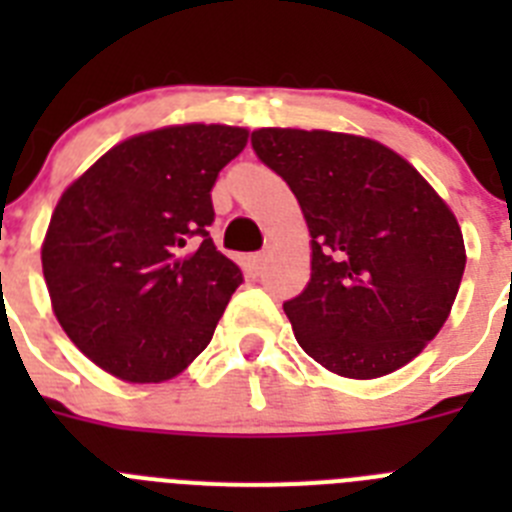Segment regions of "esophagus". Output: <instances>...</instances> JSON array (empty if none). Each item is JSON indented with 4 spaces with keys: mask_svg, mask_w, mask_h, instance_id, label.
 <instances>
[{
    "mask_svg": "<svg viewBox=\"0 0 512 512\" xmlns=\"http://www.w3.org/2000/svg\"><path fill=\"white\" fill-rule=\"evenodd\" d=\"M266 259H269V251H259V253H253V264L256 266H261V264H266Z\"/></svg>",
    "mask_w": 512,
    "mask_h": 512,
    "instance_id": "esophagus-1",
    "label": "esophagus"
}]
</instances>
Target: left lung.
Masks as SVG:
<instances>
[{
  "label": "left lung",
  "mask_w": 512,
  "mask_h": 512,
  "mask_svg": "<svg viewBox=\"0 0 512 512\" xmlns=\"http://www.w3.org/2000/svg\"><path fill=\"white\" fill-rule=\"evenodd\" d=\"M251 146L295 192L312 235L310 282L284 302L300 346L351 379L415 359L449 318L464 277L454 212L377 140L261 128Z\"/></svg>",
  "instance_id": "obj_1"
}]
</instances>
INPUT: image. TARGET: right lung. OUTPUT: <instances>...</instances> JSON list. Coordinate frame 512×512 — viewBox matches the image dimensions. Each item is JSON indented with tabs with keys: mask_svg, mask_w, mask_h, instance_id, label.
Returning a JSON list of instances; mask_svg holds the SVG:
<instances>
[{
	"mask_svg": "<svg viewBox=\"0 0 512 512\" xmlns=\"http://www.w3.org/2000/svg\"><path fill=\"white\" fill-rule=\"evenodd\" d=\"M248 130L176 125L104 153L56 205L43 277L66 336L125 382H164L212 341L243 271L217 251L212 187Z\"/></svg>",
	"mask_w": 512,
	"mask_h": 512,
	"instance_id": "obj_1",
	"label": "right lung"
}]
</instances>
